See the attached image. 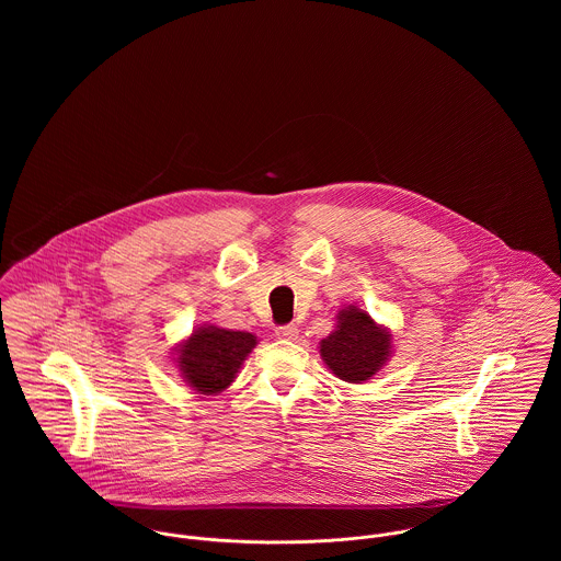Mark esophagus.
Wrapping results in <instances>:
<instances>
[{"mask_svg": "<svg viewBox=\"0 0 561 561\" xmlns=\"http://www.w3.org/2000/svg\"><path fill=\"white\" fill-rule=\"evenodd\" d=\"M298 325L296 323H285V325H278L276 328V336L278 339H287V341H291V339H298Z\"/></svg>", "mask_w": 561, "mask_h": 561, "instance_id": "1", "label": "esophagus"}]
</instances>
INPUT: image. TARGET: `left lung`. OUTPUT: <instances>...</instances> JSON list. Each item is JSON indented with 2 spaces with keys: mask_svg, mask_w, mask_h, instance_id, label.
Listing matches in <instances>:
<instances>
[{
  "mask_svg": "<svg viewBox=\"0 0 561 561\" xmlns=\"http://www.w3.org/2000/svg\"><path fill=\"white\" fill-rule=\"evenodd\" d=\"M336 330L321 339L320 354L328 369L345 382L360 385L371 380L389 360L391 334L358 307L336 313Z\"/></svg>",
  "mask_w": 561,
  "mask_h": 561,
  "instance_id": "left-lung-1",
  "label": "left lung"
}]
</instances>
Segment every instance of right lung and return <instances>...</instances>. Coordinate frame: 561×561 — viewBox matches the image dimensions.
Masks as SVG:
<instances>
[{"mask_svg": "<svg viewBox=\"0 0 561 561\" xmlns=\"http://www.w3.org/2000/svg\"><path fill=\"white\" fill-rule=\"evenodd\" d=\"M256 345V336L240 330L201 325L179 347V369L201 396L225 391L238 376L241 363Z\"/></svg>", "mask_w": 561, "mask_h": 561, "instance_id": "add662e5", "label": "right lung"}]
</instances>
